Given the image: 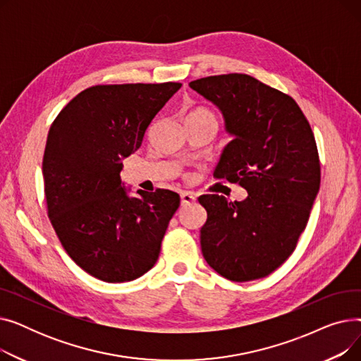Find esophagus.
<instances>
[{
  "label": "esophagus",
  "instance_id": "1",
  "mask_svg": "<svg viewBox=\"0 0 361 361\" xmlns=\"http://www.w3.org/2000/svg\"><path fill=\"white\" fill-rule=\"evenodd\" d=\"M196 202V197L192 193H181V204L187 206V204H192Z\"/></svg>",
  "mask_w": 361,
  "mask_h": 361
}]
</instances>
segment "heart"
<instances>
[{
	"mask_svg": "<svg viewBox=\"0 0 361 361\" xmlns=\"http://www.w3.org/2000/svg\"><path fill=\"white\" fill-rule=\"evenodd\" d=\"M190 123H209V124L218 126V118L215 116V112L211 111L209 108L197 106L187 114L185 124H190Z\"/></svg>",
	"mask_w": 361,
	"mask_h": 361,
	"instance_id": "b5f03b06",
	"label": "heart"
}]
</instances>
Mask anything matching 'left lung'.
<instances>
[{
    "label": "left lung",
    "instance_id": "1",
    "mask_svg": "<svg viewBox=\"0 0 361 361\" xmlns=\"http://www.w3.org/2000/svg\"><path fill=\"white\" fill-rule=\"evenodd\" d=\"M190 87L219 106L235 139L225 147L216 180L247 190L243 202L204 195L202 253L224 278L268 276L297 247L320 187L314 135L298 104L249 74L209 75Z\"/></svg>",
    "mask_w": 361,
    "mask_h": 361
}]
</instances>
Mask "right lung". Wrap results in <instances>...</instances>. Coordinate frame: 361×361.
Instances as JSON below:
<instances>
[{"label":"right lung","mask_w":361,"mask_h":361,"mask_svg":"<svg viewBox=\"0 0 361 361\" xmlns=\"http://www.w3.org/2000/svg\"><path fill=\"white\" fill-rule=\"evenodd\" d=\"M180 86H92L49 128L42 161L49 221L67 255L101 281H133L158 260L180 196L157 188L128 197L121 158L140 147L149 124Z\"/></svg>","instance_id":"right-lung-1"}]
</instances>
